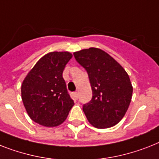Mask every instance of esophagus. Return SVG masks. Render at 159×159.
<instances>
[{
  "instance_id": "34e87169",
  "label": "esophagus",
  "mask_w": 159,
  "mask_h": 159,
  "mask_svg": "<svg viewBox=\"0 0 159 159\" xmlns=\"http://www.w3.org/2000/svg\"><path fill=\"white\" fill-rule=\"evenodd\" d=\"M73 97H74V99H75V100H77V99H78V93L77 92L73 93Z\"/></svg>"
}]
</instances>
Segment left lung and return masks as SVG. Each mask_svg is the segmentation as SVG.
I'll return each mask as SVG.
<instances>
[{"instance_id":"left-lung-1","label":"left lung","mask_w":159,"mask_h":159,"mask_svg":"<svg viewBox=\"0 0 159 159\" xmlns=\"http://www.w3.org/2000/svg\"><path fill=\"white\" fill-rule=\"evenodd\" d=\"M73 55L88 73L92 89V99L83 105L86 118L96 128L115 126L126 114L132 97L128 74L101 49H84Z\"/></svg>"}]
</instances>
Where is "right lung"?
Instances as JSON below:
<instances>
[{"label": "right lung", "mask_w": 159, "mask_h": 159, "mask_svg": "<svg viewBox=\"0 0 159 159\" xmlns=\"http://www.w3.org/2000/svg\"><path fill=\"white\" fill-rule=\"evenodd\" d=\"M73 55L68 51L46 54L23 81L22 100L35 122L54 127L66 120L74 102L68 95L63 72Z\"/></svg>", "instance_id": "obj_1"}]
</instances>
